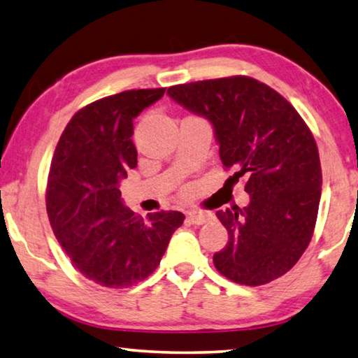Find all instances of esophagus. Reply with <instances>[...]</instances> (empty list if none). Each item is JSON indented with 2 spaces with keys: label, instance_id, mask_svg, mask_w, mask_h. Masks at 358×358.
Instances as JSON below:
<instances>
[{
  "label": "esophagus",
  "instance_id": "esophagus-1",
  "mask_svg": "<svg viewBox=\"0 0 358 358\" xmlns=\"http://www.w3.org/2000/svg\"><path fill=\"white\" fill-rule=\"evenodd\" d=\"M210 218H212V215L207 212H189V215H188V220L191 223H194V225H202V223L209 222Z\"/></svg>",
  "mask_w": 358,
  "mask_h": 358
}]
</instances>
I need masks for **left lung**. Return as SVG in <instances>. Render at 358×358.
<instances>
[{
  "mask_svg": "<svg viewBox=\"0 0 358 358\" xmlns=\"http://www.w3.org/2000/svg\"><path fill=\"white\" fill-rule=\"evenodd\" d=\"M167 93L210 120L223 167L246 177L249 206L217 212L228 231L227 246L213 254L218 273L246 286L280 278L315 230L322 165L310 128L289 101L252 77L201 80Z\"/></svg>",
  "mask_w": 358,
  "mask_h": 358,
  "instance_id": "8db88e82",
  "label": "left lung"
}]
</instances>
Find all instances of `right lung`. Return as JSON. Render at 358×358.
Instances as JSON below:
<instances>
[{"instance_id": "right-lung-1", "label": "right lung", "mask_w": 358, "mask_h": 358, "mask_svg": "<svg viewBox=\"0 0 358 358\" xmlns=\"http://www.w3.org/2000/svg\"><path fill=\"white\" fill-rule=\"evenodd\" d=\"M164 93L128 90L85 106L52 156L46 186L51 228L72 265L99 286L122 289L146 280L183 225L181 212L143 218L120 199V180L136 167L133 119Z\"/></svg>"}]
</instances>
